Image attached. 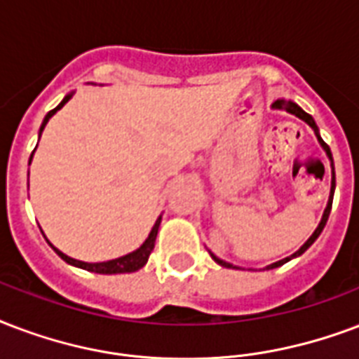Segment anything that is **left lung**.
<instances>
[{"label":"left lung","instance_id":"1","mask_svg":"<svg viewBox=\"0 0 359 359\" xmlns=\"http://www.w3.org/2000/svg\"><path fill=\"white\" fill-rule=\"evenodd\" d=\"M273 109H283V111H286V113L295 114L297 118L305 120V122H307V124L311 126V128H313L314 133H316V137H318V143L322 144V149L325 150V154H327V158H330V161H332V194H330V201H327V207H325L324 216H322V220H320L318 228L314 229V233L311 235V237H309L307 243H305V245L301 246V248H299V250H297V252H294V254H292V256H288V258H284V259H280V262H275V264L267 265V269H275V267H280V265H284V264H286V262H290V259H292V258H297V256H301V254H303V252H305V250H307L309 246L313 245L314 241L318 239V235L322 233V229H324L325 222H327V218H330V210H332V203H333V191H335V171H333L332 150H330V147H327V144H325L324 141H322V137L318 135V128H316V124H314L313 116H311V114H309V113H305V111H303V109H301L299 105H295L294 101L277 100V101H275V103H273ZM210 256H212V259H215V262H216V264H218V265H222V267H229V269L233 267V269H235V265L228 264V262H224V259H220V258H216V256H215V254H212V252H210Z\"/></svg>","mask_w":359,"mask_h":359}]
</instances>
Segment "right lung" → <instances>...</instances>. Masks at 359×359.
Here are the masks:
<instances>
[{
	"label": "right lung",
	"instance_id": "obj_1",
	"mask_svg": "<svg viewBox=\"0 0 359 359\" xmlns=\"http://www.w3.org/2000/svg\"><path fill=\"white\" fill-rule=\"evenodd\" d=\"M69 100H71V94L65 95L64 100H62V103H60L56 109H52L50 113L46 114L45 120H43V124H41L39 137H41V133H43V130H45V126H46V122H48V118H50L52 114L56 113V111H60V109H62V107H64ZM34 152H35V150H34ZM34 152H32V156H34ZM32 156H29V161H32ZM160 222H161V216H158V220H156V224L152 226V229H150V233H149V237H147V241H144L143 245L139 246L137 250H133V252H130V254H126V256H122V258L109 259V262H100V264H86V262H79V259L69 258V256H65L64 252H60L58 248H56V246H52L50 243H48V245L54 248V252L58 254L60 258L64 259V262H67L69 265H75V267H81V269L92 271V273H100V275H118V273H133V271H139L144 264H147V262H149L150 252L154 250L156 235H158V228H160Z\"/></svg>",
	"mask_w": 359,
	"mask_h": 359
}]
</instances>
